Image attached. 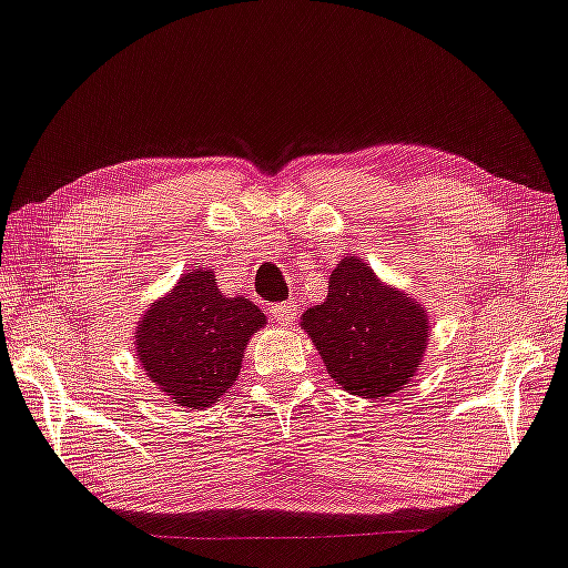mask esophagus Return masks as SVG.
I'll return each instance as SVG.
<instances>
[{"label": "esophagus", "mask_w": 568, "mask_h": 568, "mask_svg": "<svg viewBox=\"0 0 568 568\" xmlns=\"http://www.w3.org/2000/svg\"><path fill=\"white\" fill-rule=\"evenodd\" d=\"M270 314H272V318L276 321V324H280V326H286L288 321H294V318H296V314H298V306H296L294 302H282V304H274V306L270 308Z\"/></svg>", "instance_id": "obj_1"}]
</instances>
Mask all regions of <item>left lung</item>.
<instances>
[{
    "mask_svg": "<svg viewBox=\"0 0 568 568\" xmlns=\"http://www.w3.org/2000/svg\"><path fill=\"white\" fill-rule=\"evenodd\" d=\"M302 328L331 378L361 398L403 390L420 368L430 338L423 304L383 284L361 256L336 264L326 302L306 308Z\"/></svg>",
    "mask_w": 568,
    "mask_h": 568,
    "instance_id": "1",
    "label": "left lung"
}]
</instances>
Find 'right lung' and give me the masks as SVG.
Here are the masks:
<instances>
[{
  "label": "right lung",
  "mask_w": 568,
  "mask_h": 568,
  "mask_svg": "<svg viewBox=\"0 0 568 568\" xmlns=\"http://www.w3.org/2000/svg\"><path fill=\"white\" fill-rule=\"evenodd\" d=\"M266 324L260 306L224 296L210 270H192L153 302L135 328L138 361L160 390L202 410L234 385L250 336Z\"/></svg>",
  "instance_id": "right-lung-1"
}]
</instances>
